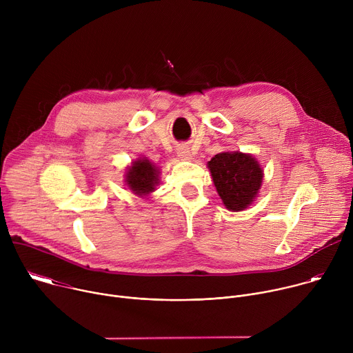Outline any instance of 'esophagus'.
<instances>
[{
  "label": "esophagus",
  "instance_id": "1",
  "mask_svg": "<svg viewBox=\"0 0 353 353\" xmlns=\"http://www.w3.org/2000/svg\"><path fill=\"white\" fill-rule=\"evenodd\" d=\"M177 155L180 159L183 161H190L191 159V154H190V149L187 146H180L177 149Z\"/></svg>",
  "mask_w": 353,
  "mask_h": 353
}]
</instances>
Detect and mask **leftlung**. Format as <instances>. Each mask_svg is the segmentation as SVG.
<instances>
[{"label":"left lung","mask_w":353,"mask_h":353,"mask_svg":"<svg viewBox=\"0 0 353 353\" xmlns=\"http://www.w3.org/2000/svg\"><path fill=\"white\" fill-rule=\"evenodd\" d=\"M216 191L229 211L245 210L256 196L263 183V169L250 154L222 152L208 162Z\"/></svg>","instance_id":"left-lung-1"}]
</instances>
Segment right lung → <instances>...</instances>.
<instances>
[{
	"label": "right lung",
	"mask_w": 353,
	"mask_h": 353,
	"mask_svg": "<svg viewBox=\"0 0 353 353\" xmlns=\"http://www.w3.org/2000/svg\"><path fill=\"white\" fill-rule=\"evenodd\" d=\"M125 183L134 194L148 195L159 184V169L148 159H137L125 172Z\"/></svg>",
	"instance_id": "obj_1"
}]
</instances>
